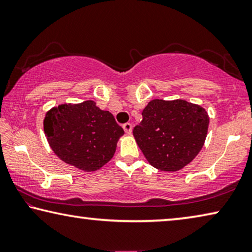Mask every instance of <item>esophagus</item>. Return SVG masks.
<instances>
[{
  "label": "esophagus",
  "mask_w": 252,
  "mask_h": 252,
  "mask_svg": "<svg viewBox=\"0 0 252 252\" xmlns=\"http://www.w3.org/2000/svg\"><path fill=\"white\" fill-rule=\"evenodd\" d=\"M123 129H125L126 133L130 134L132 132V125H131V123H126V125H123Z\"/></svg>",
  "instance_id": "1"
}]
</instances>
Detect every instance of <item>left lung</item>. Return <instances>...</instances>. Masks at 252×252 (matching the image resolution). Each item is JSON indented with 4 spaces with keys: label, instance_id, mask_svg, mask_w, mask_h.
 Returning <instances> with one entry per match:
<instances>
[{
    "label": "left lung",
    "instance_id": "1",
    "mask_svg": "<svg viewBox=\"0 0 252 252\" xmlns=\"http://www.w3.org/2000/svg\"><path fill=\"white\" fill-rule=\"evenodd\" d=\"M141 115L133 137L148 163L157 170H182L204 147L209 115L200 105L185 99H153Z\"/></svg>",
    "mask_w": 252,
    "mask_h": 252
}]
</instances>
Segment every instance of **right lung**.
<instances>
[{"label":"right lung","mask_w":252,"mask_h":252,"mask_svg":"<svg viewBox=\"0 0 252 252\" xmlns=\"http://www.w3.org/2000/svg\"><path fill=\"white\" fill-rule=\"evenodd\" d=\"M43 126L55 155L84 172H95L110 162L125 134L113 114L100 110L94 100L53 106L45 114Z\"/></svg>","instance_id":"add662e5"}]
</instances>
